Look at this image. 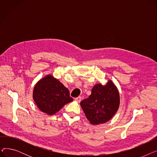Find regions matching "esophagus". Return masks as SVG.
I'll return each mask as SVG.
<instances>
[{"label":"esophagus","instance_id":"34e87169","mask_svg":"<svg viewBox=\"0 0 157 157\" xmlns=\"http://www.w3.org/2000/svg\"><path fill=\"white\" fill-rule=\"evenodd\" d=\"M75 100H76L78 102H79L81 101V97H78L75 98Z\"/></svg>","mask_w":157,"mask_h":157}]
</instances>
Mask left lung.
Wrapping results in <instances>:
<instances>
[{"instance_id":"left-lung-1","label":"left lung","mask_w":157,"mask_h":157,"mask_svg":"<svg viewBox=\"0 0 157 157\" xmlns=\"http://www.w3.org/2000/svg\"><path fill=\"white\" fill-rule=\"evenodd\" d=\"M80 105L91 124L104 123L111 119L119 108V92L111 80L104 86L96 84L91 95Z\"/></svg>"}]
</instances>
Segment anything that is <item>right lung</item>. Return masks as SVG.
<instances>
[{
  "label": "right lung",
  "instance_id": "obj_1",
  "mask_svg": "<svg viewBox=\"0 0 157 157\" xmlns=\"http://www.w3.org/2000/svg\"><path fill=\"white\" fill-rule=\"evenodd\" d=\"M33 98L38 108L49 115L55 114L73 101L69 90L52 75L44 77L36 84Z\"/></svg>",
  "mask_w": 157,
  "mask_h": 157
}]
</instances>
